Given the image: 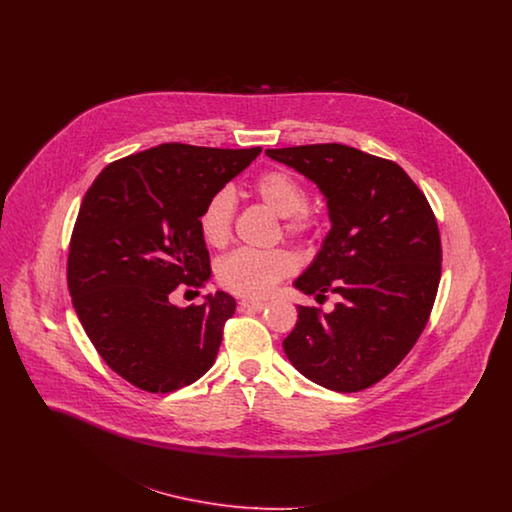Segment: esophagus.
Returning <instances> with one entry per match:
<instances>
[{
	"label": "esophagus",
	"instance_id": "34e87169",
	"mask_svg": "<svg viewBox=\"0 0 512 512\" xmlns=\"http://www.w3.org/2000/svg\"><path fill=\"white\" fill-rule=\"evenodd\" d=\"M240 311H253V313H259V311H263L265 307H267V303L265 301H257V299H242L240 303Z\"/></svg>",
	"mask_w": 512,
	"mask_h": 512
}]
</instances>
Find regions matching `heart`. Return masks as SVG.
Wrapping results in <instances>:
<instances>
[{
	"label": "heart",
	"instance_id": "b5f03b06",
	"mask_svg": "<svg viewBox=\"0 0 512 512\" xmlns=\"http://www.w3.org/2000/svg\"><path fill=\"white\" fill-rule=\"evenodd\" d=\"M253 190L257 197L278 217H284V228L292 236H303L315 228V219L305 209V186L286 171H268L261 174ZM234 220V194L224 188L211 195L199 215V230L203 240L213 247L228 244ZM295 270V259L290 251L272 249H238L224 257L217 268L220 284L230 292L265 297L276 284Z\"/></svg>",
	"mask_w": 512,
	"mask_h": 512
}]
</instances>
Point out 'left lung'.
Here are the masks:
<instances>
[{"instance_id":"1","label":"left lung","mask_w":512,"mask_h":512,"mask_svg":"<svg viewBox=\"0 0 512 512\" xmlns=\"http://www.w3.org/2000/svg\"><path fill=\"white\" fill-rule=\"evenodd\" d=\"M265 153L317 184L332 224L295 290L340 297L332 313L297 305L286 357L322 388H370L405 359L430 317L441 276L436 217L407 172L361 149Z\"/></svg>"}]
</instances>
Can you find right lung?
Wrapping results in <instances>:
<instances>
[{
    "label": "right lung",
    "mask_w": 512,
    "mask_h": 512,
    "mask_svg": "<svg viewBox=\"0 0 512 512\" xmlns=\"http://www.w3.org/2000/svg\"><path fill=\"white\" fill-rule=\"evenodd\" d=\"M259 153L163 144L107 165L84 195L67 267L74 311L101 359L136 388L180 390L215 363L236 299L207 293L178 307L171 295L211 278L199 215Z\"/></svg>",
    "instance_id": "1"
}]
</instances>
